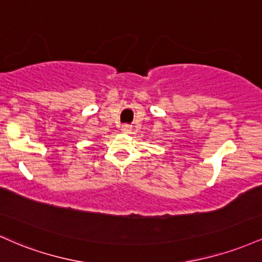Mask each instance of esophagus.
<instances>
[{"instance_id":"34e87169","label":"esophagus","mask_w":262,"mask_h":262,"mask_svg":"<svg viewBox=\"0 0 262 262\" xmlns=\"http://www.w3.org/2000/svg\"><path fill=\"white\" fill-rule=\"evenodd\" d=\"M122 130L124 132V133H129V132L132 130V125L127 124V123H125V124H122Z\"/></svg>"}]
</instances>
